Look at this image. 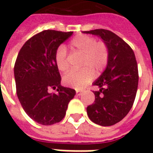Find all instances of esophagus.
Returning a JSON list of instances; mask_svg holds the SVG:
<instances>
[{
	"mask_svg": "<svg viewBox=\"0 0 153 153\" xmlns=\"http://www.w3.org/2000/svg\"><path fill=\"white\" fill-rule=\"evenodd\" d=\"M76 96H82V93H83V92L81 91H78V90H77V91H76Z\"/></svg>",
	"mask_w": 153,
	"mask_h": 153,
	"instance_id": "esophagus-1",
	"label": "esophagus"
}]
</instances>
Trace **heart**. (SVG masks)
<instances>
[{"mask_svg": "<svg viewBox=\"0 0 153 153\" xmlns=\"http://www.w3.org/2000/svg\"><path fill=\"white\" fill-rule=\"evenodd\" d=\"M70 47L73 51L83 54L81 70H71L63 76V83L69 87L82 89L92 81L94 75L101 73L108 64L109 49L105 43L96 42L93 37L80 34L73 38L70 42ZM67 49L64 46H59L55 53V62L58 69L65 71L68 68Z\"/></svg>", "mask_w": 153, "mask_h": 153, "instance_id": "heart-1", "label": "heart"}]
</instances>
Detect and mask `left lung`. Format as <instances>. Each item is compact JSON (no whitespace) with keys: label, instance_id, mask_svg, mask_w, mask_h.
Segmentation results:
<instances>
[{"label":"left lung","instance_id":"obj_1","mask_svg":"<svg viewBox=\"0 0 153 153\" xmlns=\"http://www.w3.org/2000/svg\"><path fill=\"white\" fill-rule=\"evenodd\" d=\"M101 39L109 49V61L102 74L93 82L99 90L86 108L93 123L111 126L126 116L133 106L138 84V71L134 51L121 38L106 30L83 31Z\"/></svg>","mask_w":153,"mask_h":153}]
</instances>
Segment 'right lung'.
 <instances>
[{
  "label": "right lung",
  "instance_id": "obj_1",
  "mask_svg": "<svg viewBox=\"0 0 153 153\" xmlns=\"http://www.w3.org/2000/svg\"><path fill=\"white\" fill-rule=\"evenodd\" d=\"M72 33L44 30L23 45L16 58L14 75L18 99L29 117L40 124L60 122L76 95L75 90L61 85L55 62L57 48ZM49 88L58 92L49 93Z\"/></svg>",
  "mask_w": 153,
  "mask_h": 153
}]
</instances>
